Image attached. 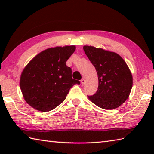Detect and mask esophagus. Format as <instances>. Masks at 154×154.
Wrapping results in <instances>:
<instances>
[{
    "mask_svg": "<svg viewBox=\"0 0 154 154\" xmlns=\"http://www.w3.org/2000/svg\"><path fill=\"white\" fill-rule=\"evenodd\" d=\"M81 83H82V84L83 85L85 84V79H84V78H82V80H81Z\"/></svg>",
    "mask_w": 154,
    "mask_h": 154,
    "instance_id": "obj_1",
    "label": "esophagus"
}]
</instances>
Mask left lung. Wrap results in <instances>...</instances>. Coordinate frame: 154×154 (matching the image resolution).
<instances>
[{"label": "left lung", "mask_w": 154, "mask_h": 154, "mask_svg": "<svg viewBox=\"0 0 154 154\" xmlns=\"http://www.w3.org/2000/svg\"><path fill=\"white\" fill-rule=\"evenodd\" d=\"M83 50L98 78V90L88 98L104 109L118 108L128 98L132 87V76L126 62L118 54L101 48L85 45Z\"/></svg>", "instance_id": "left-lung-1"}]
</instances>
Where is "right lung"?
<instances>
[{
	"label": "right lung",
	"instance_id": "add662e5",
	"mask_svg": "<svg viewBox=\"0 0 154 154\" xmlns=\"http://www.w3.org/2000/svg\"><path fill=\"white\" fill-rule=\"evenodd\" d=\"M75 46L49 48L36 55L24 68L20 89L24 100L41 112L53 110L66 99L71 88L80 82L72 78L66 61Z\"/></svg>",
	"mask_w": 154,
	"mask_h": 154
}]
</instances>
